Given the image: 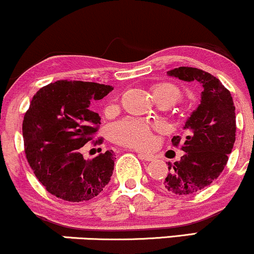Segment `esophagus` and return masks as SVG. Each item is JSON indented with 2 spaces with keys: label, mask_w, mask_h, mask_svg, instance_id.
<instances>
[{
  "label": "esophagus",
  "mask_w": 254,
  "mask_h": 254,
  "mask_svg": "<svg viewBox=\"0 0 254 254\" xmlns=\"http://www.w3.org/2000/svg\"><path fill=\"white\" fill-rule=\"evenodd\" d=\"M138 158L142 159V160H146V161H153L154 160V157L152 154H146V153H138Z\"/></svg>",
  "instance_id": "34e87169"
}]
</instances>
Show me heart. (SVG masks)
Returning <instances> with one entry per match:
<instances>
[{
	"label": "heart",
	"mask_w": 254,
	"mask_h": 254,
	"mask_svg": "<svg viewBox=\"0 0 254 254\" xmlns=\"http://www.w3.org/2000/svg\"><path fill=\"white\" fill-rule=\"evenodd\" d=\"M152 95L154 101L172 106L180 100L181 90L172 83H160L153 88ZM154 125L140 119H124L116 123L111 127V137L113 141L132 148H146L152 141V130Z\"/></svg>",
	"instance_id": "heart-1"
}]
</instances>
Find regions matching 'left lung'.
<instances>
[{
    "mask_svg": "<svg viewBox=\"0 0 254 254\" xmlns=\"http://www.w3.org/2000/svg\"><path fill=\"white\" fill-rule=\"evenodd\" d=\"M168 76L202 86L197 108L187 119L186 136H174L172 144L182 141L185 155L169 164V174L161 186L170 193L189 195L202 190L221 175L235 143V106L230 91L218 78L195 67H178Z\"/></svg>",
    "mask_w": 254,
    "mask_h": 254,
    "instance_id": "1",
    "label": "left lung"
}]
</instances>
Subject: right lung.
I'll use <instances>...</instances> for the list:
<instances>
[{
  "mask_svg": "<svg viewBox=\"0 0 254 254\" xmlns=\"http://www.w3.org/2000/svg\"><path fill=\"white\" fill-rule=\"evenodd\" d=\"M113 88L82 80H58L32 97L23 121L25 154L50 194L71 202L88 201L104 190L114 169L113 150L85 160L80 148L101 124L90 105ZM97 140L95 143H101Z\"/></svg>",
  "mask_w": 254,
  "mask_h": 254,
  "instance_id": "1",
  "label": "right lung"
}]
</instances>
